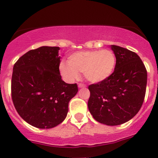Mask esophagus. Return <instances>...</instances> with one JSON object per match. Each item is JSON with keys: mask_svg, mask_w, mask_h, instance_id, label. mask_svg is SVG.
<instances>
[{"mask_svg": "<svg viewBox=\"0 0 158 158\" xmlns=\"http://www.w3.org/2000/svg\"><path fill=\"white\" fill-rule=\"evenodd\" d=\"M78 87H79V88H84V87H85V85L83 83H79Z\"/></svg>", "mask_w": 158, "mask_h": 158, "instance_id": "obj_1", "label": "esophagus"}]
</instances>
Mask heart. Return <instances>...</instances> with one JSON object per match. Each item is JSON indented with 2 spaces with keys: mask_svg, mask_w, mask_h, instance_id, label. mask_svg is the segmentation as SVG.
<instances>
[{
  "mask_svg": "<svg viewBox=\"0 0 158 158\" xmlns=\"http://www.w3.org/2000/svg\"><path fill=\"white\" fill-rule=\"evenodd\" d=\"M115 62V56L109 49L82 51L72 54L69 63H60V70L69 81L77 79L79 73H83L89 82H99L112 74Z\"/></svg>",
  "mask_w": 158,
  "mask_h": 158,
  "instance_id": "b5f03b06",
  "label": "heart"
}]
</instances>
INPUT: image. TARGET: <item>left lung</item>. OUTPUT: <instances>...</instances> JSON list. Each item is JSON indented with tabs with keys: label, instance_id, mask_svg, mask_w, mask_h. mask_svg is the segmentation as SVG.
Wrapping results in <instances>:
<instances>
[{
	"label": "left lung",
	"instance_id": "1",
	"mask_svg": "<svg viewBox=\"0 0 158 158\" xmlns=\"http://www.w3.org/2000/svg\"><path fill=\"white\" fill-rule=\"evenodd\" d=\"M116 58L112 74L89 85L88 108L97 122L119 125L131 120L144 102L147 69L139 56L128 49L111 45Z\"/></svg>",
	"mask_w": 158,
	"mask_h": 158
}]
</instances>
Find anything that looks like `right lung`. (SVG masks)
I'll use <instances>...</instances> for the list:
<instances>
[{
  "instance_id": "right-lung-1",
  "label": "right lung",
  "mask_w": 158,
  "mask_h": 158,
  "mask_svg": "<svg viewBox=\"0 0 158 158\" xmlns=\"http://www.w3.org/2000/svg\"><path fill=\"white\" fill-rule=\"evenodd\" d=\"M58 47L31 49L13 68L11 98L19 115L33 127L52 128L67 115L77 84L63 81Z\"/></svg>"
}]
</instances>
